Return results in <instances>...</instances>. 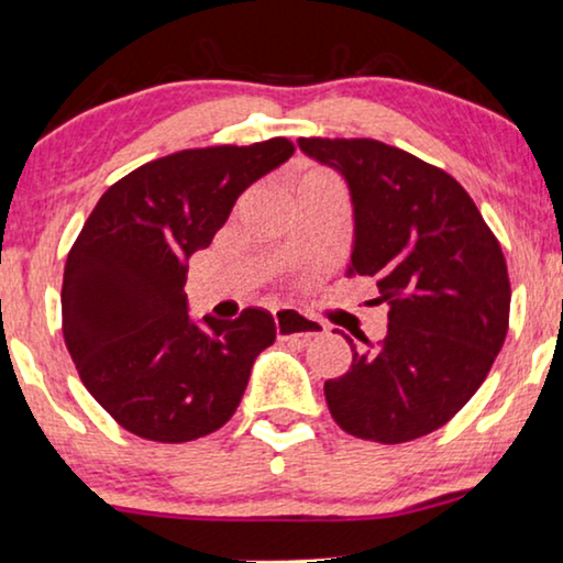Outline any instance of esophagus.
Returning <instances> with one entry per match:
<instances>
[{"label":"esophagus","instance_id":"esophagus-1","mask_svg":"<svg viewBox=\"0 0 563 563\" xmlns=\"http://www.w3.org/2000/svg\"><path fill=\"white\" fill-rule=\"evenodd\" d=\"M275 321V334L277 340H311V336H321L327 332V327L317 319L303 317L294 309H275L273 311Z\"/></svg>","mask_w":563,"mask_h":563}]
</instances>
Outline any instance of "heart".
Instances as JSON below:
<instances>
[{
  "instance_id": "b5f03b06",
  "label": "heart",
  "mask_w": 563,
  "mask_h": 563,
  "mask_svg": "<svg viewBox=\"0 0 563 563\" xmlns=\"http://www.w3.org/2000/svg\"><path fill=\"white\" fill-rule=\"evenodd\" d=\"M317 175H324V172H317ZM317 175H309V177H317Z\"/></svg>"
}]
</instances>
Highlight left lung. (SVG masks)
<instances>
[{
    "label": "left lung",
    "instance_id": "1",
    "mask_svg": "<svg viewBox=\"0 0 563 563\" xmlns=\"http://www.w3.org/2000/svg\"><path fill=\"white\" fill-rule=\"evenodd\" d=\"M344 177L355 208L347 275H368L388 332L324 384L334 422L396 445L459 415L484 384L509 324L501 246L461 183L376 139H298Z\"/></svg>",
    "mask_w": 563,
    "mask_h": 563
}]
</instances>
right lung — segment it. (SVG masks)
Instances as JSON below:
<instances>
[{
	"label": "right lung",
	"mask_w": 563,
	"mask_h": 563,
	"mask_svg": "<svg viewBox=\"0 0 563 563\" xmlns=\"http://www.w3.org/2000/svg\"><path fill=\"white\" fill-rule=\"evenodd\" d=\"M288 139L185 148L110 185L64 267L62 327L81 384L120 427L187 443L223 427L252 363L275 342L273 313L187 317V260L236 198L294 156Z\"/></svg>",
	"instance_id": "add662e5"
}]
</instances>
